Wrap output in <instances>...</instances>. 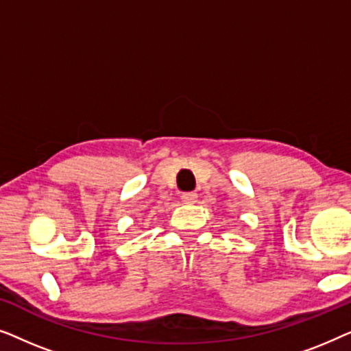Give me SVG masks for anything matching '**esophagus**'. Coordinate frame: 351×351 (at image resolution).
<instances>
[{
	"label": "esophagus",
	"instance_id": "esophagus-1",
	"mask_svg": "<svg viewBox=\"0 0 351 351\" xmlns=\"http://www.w3.org/2000/svg\"><path fill=\"white\" fill-rule=\"evenodd\" d=\"M196 198H198V195L193 193V191H186V193H182V196H180V199L184 201L185 204L196 203Z\"/></svg>",
	"mask_w": 351,
	"mask_h": 351
}]
</instances>
